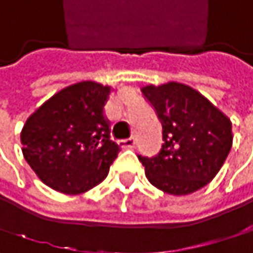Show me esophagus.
<instances>
[{
    "label": "esophagus",
    "instance_id": "esophagus-1",
    "mask_svg": "<svg viewBox=\"0 0 253 253\" xmlns=\"http://www.w3.org/2000/svg\"><path fill=\"white\" fill-rule=\"evenodd\" d=\"M121 147H126V149H132L135 146V138H128V140H122L119 141Z\"/></svg>",
    "mask_w": 253,
    "mask_h": 253
}]
</instances>
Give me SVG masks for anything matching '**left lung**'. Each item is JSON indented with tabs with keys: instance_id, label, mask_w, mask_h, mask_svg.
Returning a JSON list of instances; mask_svg holds the SVG:
<instances>
[{
	"instance_id": "8db88e82",
	"label": "left lung",
	"mask_w": 253,
	"mask_h": 253,
	"mask_svg": "<svg viewBox=\"0 0 253 253\" xmlns=\"http://www.w3.org/2000/svg\"><path fill=\"white\" fill-rule=\"evenodd\" d=\"M143 95L163 124V147L138 156L147 180L170 195H188L210 183L233 146V124L194 87L167 82L146 84Z\"/></svg>"
}]
</instances>
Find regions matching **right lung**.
Here are the masks:
<instances>
[{"label":"right lung","mask_w":253,"mask_h":253,"mask_svg":"<svg viewBox=\"0 0 253 253\" xmlns=\"http://www.w3.org/2000/svg\"><path fill=\"white\" fill-rule=\"evenodd\" d=\"M115 89L93 80L70 84L29 115L22 153L49 188L79 195L100 185L119 153L104 106Z\"/></svg>","instance_id":"right-lung-1"}]
</instances>
